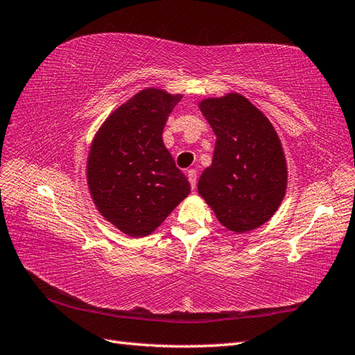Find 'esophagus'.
<instances>
[{"label": "esophagus", "instance_id": "obj_1", "mask_svg": "<svg viewBox=\"0 0 355 355\" xmlns=\"http://www.w3.org/2000/svg\"><path fill=\"white\" fill-rule=\"evenodd\" d=\"M187 180H189L192 189H195V186H197V171L195 169L187 171Z\"/></svg>", "mask_w": 355, "mask_h": 355}]
</instances>
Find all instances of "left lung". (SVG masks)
I'll list each match as a JSON object with an SVG mask.
<instances>
[{"label": "left lung", "instance_id": "1", "mask_svg": "<svg viewBox=\"0 0 355 355\" xmlns=\"http://www.w3.org/2000/svg\"><path fill=\"white\" fill-rule=\"evenodd\" d=\"M216 135L214 160L201 173L198 193L225 229H258L285 197L286 163L270 120L244 96L200 102Z\"/></svg>", "mask_w": 355, "mask_h": 355}]
</instances>
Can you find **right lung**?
<instances>
[{"label": "right lung", "instance_id": "add662e5", "mask_svg": "<svg viewBox=\"0 0 355 355\" xmlns=\"http://www.w3.org/2000/svg\"><path fill=\"white\" fill-rule=\"evenodd\" d=\"M182 94L146 88L112 112L88 154L89 193L101 215L132 238L148 236L191 192L163 143Z\"/></svg>", "mask_w": 355, "mask_h": 355}]
</instances>
